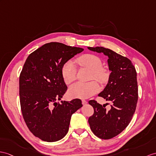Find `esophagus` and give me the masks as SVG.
Here are the masks:
<instances>
[{"label": "esophagus", "instance_id": "esophagus-1", "mask_svg": "<svg viewBox=\"0 0 156 156\" xmlns=\"http://www.w3.org/2000/svg\"><path fill=\"white\" fill-rule=\"evenodd\" d=\"M82 104H83V105H87V101H85V100H82Z\"/></svg>", "mask_w": 156, "mask_h": 156}]
</instances>
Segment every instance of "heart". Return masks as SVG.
I'll use <instances>...</instances> for the list:
<instances>
[{"mask_svg":"<svg viewBox=\"0 0 156 156\" xmlns=\"http://www.w3.org/2000/svg\"><path fill=\"white\" fill-rule=\"evenodd\" d=\"M79 66L92 71V78L101 82L105 81L107 77V73L102 68V60L99 57L93 54H85L79 57L75 60ZM62 75L66 84L69 85L76 79L77 69L75 64L69 61L64 64L62 69ZM99 85L96 81L89 83H77L71 87L68 94L72 98H88L99 90Z\"/></svg>","mask_w":156,"mask_h":156,"instance_id":"b5f03b06","label":"heart"}]
</instances>
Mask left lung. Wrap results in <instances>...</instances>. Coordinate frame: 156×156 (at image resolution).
Here are the masks:
<instances>
[{"mask_svg":"<svg viewBox=\"0 0 156 156\" xmlns=\"http://www.w3.org/2000/svg\"><path fill=\"white\" fill-rule=\"evenodd\" d=\"M87 48L103 53L108 58L107 63L111 73L107 85L98 96L111 101V108L107 111L95 101H89L94 114L88 121L91 130L97 137L111 139L127 127L135 112L138 98L137 73L130 59L111 49L103 47Z\"/></svg>","mask_w":156,"mask_h":156,"instance_id":"obj_1","label":"left lung"}]
</instances>
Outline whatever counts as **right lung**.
Here are the masks:
<instances>
[{
  "label": "right lung",
  "instance_id": "right-lung-1",
  "mask_svg": "<svg viewBox=\"0 0 156 156\" xmlns=\"http://www.w3.org/2000/svg\"><path fill=\"white\" fill-rule=\"evenodd\" d=\"M83 50L50 42L37 49L26 60L19 79L21 110L30 132L43 141L62 139L69 130L71 115L83 107L79 98L62 101L67 89L62 69Z\"/></svg>",
  "mask_w": 156,
  "mask_h": 156
}]
</instances>
